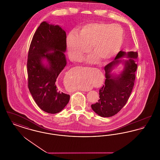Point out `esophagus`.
Masks as SVG:
<instances>
[{
  "label": "esophagus",
  "mask_w": 160,
  "mask_h": 160,
  "mask_svg": "<svg viewBox=\"0 0 160 160\" xmlns=\"http://www.w3.org/2000/svg\"><path fill=\"white\" fill-rule=\"evenodd\" d=\"M81 91L88 92L89 91V89H82Z\"/></svg>",
  "instance_id": "1"
}]
</instances>
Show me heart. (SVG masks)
<instances>
[{"label":"heart","mask_w":160,"mask_h":160,"mask_svg":"<svg viewBox=\"0 0 160 160\" xmlns=\"http://www.w3.org/2000/svg\"><path fill=\"white\" fill-rule=\"evenodd\" d=\"M124 31L119 24L109 23H89L82 27L78 33L70 32L67 37V48L69 57L74 61H81L84 54L92 49L87 62H99L101 59L108 61L115 58L120 52L124 41ZM82 89L91 88V84L81 85Z\"/></svg>","instance_id":"obj_1"}]
</instances>
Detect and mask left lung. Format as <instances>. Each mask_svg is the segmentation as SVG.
<instances>
[{
  "label": "left lung",
  "mask_w": 160,
  "mask_h": 160,
  "mask_svg": "<svg viewBox=\"0 0 160 160\" xmlns=\"http://www.w3.org/2000/svg\"><path fill=\"white\" fill-rule=\"evenodd\" d=\"M138 53L134 52L120 51L112 61L104 67L106 72L105 84L100 89L98 101L92 104V109L101 117H111L118 113L127 103L132 90L135 72L137 65L136 60ZM127 57V60H122ZM120 63L124 69L119 74L112 72V70Z\"/></svg>",
  "instance_id": "8db88e82"
}]
</instances>
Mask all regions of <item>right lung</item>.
I'll return each mask as SVG.
<instances>
[{
  "mask_svg": "<svg viewBox=\"0 0 160 160\" xmlns=\"http://www.w3.org/2000/svg\"><path fill=\"white\" fill-rule=\"evenodd\" d=\"M66 32L59 25L43 22L35 32L28 53V88L43 111L55 114L69 101V95L60 91L56 80L67 65Z\"/></svg>",
  "mask_w": 160,
  "mask_h": 160,
  "instance_id": "obj_1",
  "label": "right lung"
}]
</instances>
